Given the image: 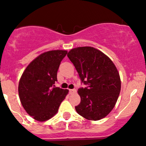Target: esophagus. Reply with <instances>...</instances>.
Returning a JSON list of instances; mask_svg holds the SVG:
<instances>
[{"instance_id": "34e87169", "label": "esophagus", "mask_w": 146, "mask_h": 146, "mask_svg": "<svg viewBox=\"0 0 146 146\" xmlns=\"http://www.w3.org/2000/svg\"><path fill=\"white\" fill-rule=\"evenodd\" d=\"M76 92V90L75 89H70L69 90V93L70 94H73V93H74Z\"/></svg>"}]
</instances>
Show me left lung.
<instances>
[{
	"label": "left lung",
	"instance_id": "obj_1",
	"mask_svg": "<svg viewBox=\"0 0 146 146\" xmlns=\"http://www.w3.org/2000/svg\"><path fill=\"white\" fill-rule=\"evenodd\" d=\"M67 56L82 82L88 85L78 90L81 102L75 106L77 113L91 121L104 118L115 107L121 90L116 66L106 55L91 46L73 48Z\"/></svg>",
	"mask_w": 146,
	"mask_h": 146
}]
</instances>
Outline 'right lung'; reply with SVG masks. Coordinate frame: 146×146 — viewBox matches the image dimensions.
I'll list each match as a JSON object with an SVG mask.
<instances>
[{"instance_id": "1", "label": "right lung", "mask_w": 146, "mask_h": 146, "mask_svg": "<svg viewBox=\"0 0 146 146\" xmlns=\"http://www.w3.org/2000/svg\"><path fill=\"white\" fill-rule=\"evenodd\" d=\"M67 54L65 50L44 52L27 66L18 84L23 108L38 121H45L58 113L68 90L55 87L60 62Z\"/></svg>"}]
</instances>
